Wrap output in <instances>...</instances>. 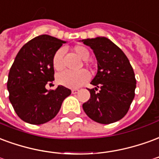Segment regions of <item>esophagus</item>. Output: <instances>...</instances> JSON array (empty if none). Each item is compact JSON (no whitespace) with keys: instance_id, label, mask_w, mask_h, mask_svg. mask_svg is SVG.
<instances>
[{"instance_id":"34e87169","label":"esophagus","mask_w":159,"mask_h":159,"mask_svg":"<svg viewBox=\"0 0 159 159\" xmlns=\"http://www.w3.org/2000/svg\"><path fill=\"white\" fill-rule=\"evenodd\" d=\"M77 92H79V89H73V90H72V93L73 94L77 93Z\"/></svg>"}]
</instances>
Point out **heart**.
<instances>
[{"label":"heart","mask_w":159,"mask_h":159,"mask_svg":"<svg viewBox=\"0 0 159 159\" xmlns=\"http://www.w3.org/2000/svg\"><path fill=\"white\" fill-rule=\"evenodd\" d=\"M75 53L80 57V58L87 59L90 56V52L87 50L82 46H76L74 48ZM64 53V49L60 48L53 55L52 57V65L56 70H61L62 68V55ZM90 78V74L85 69H80L79 71H65L61 72L57 76V80L58 84H62L63 86L68 88H78L84 84Z\"/></svg>","instance_id":"heart-1"}]
</instances>
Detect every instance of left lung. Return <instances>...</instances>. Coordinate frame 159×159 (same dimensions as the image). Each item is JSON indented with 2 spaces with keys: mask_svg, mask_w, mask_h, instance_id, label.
I'll use <instances>...</instances> for the list:
<instances>
[{
  "mask_svg": "<svg viewBox=\"0 0 159 159\" xmlns=\"http://www.w3.org/2000/svg\"><path fill=\"white\" fill-rule=\"evenodd\" d=\"M80 41L93 50L97 61V73L91 82L96 87L89 89L91 97L82 106L84 113L100 124L119 121L135 97L136 80L129 61L108 38L99 36Z\"/></svg>",
  "mask_w": 159,
  "mask_h": 159,
  "instance_id": "8db88e82",
  "label": "left lung"
}]
</instances>
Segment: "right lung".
<instances>
[{
	"label": "right lung",
	"instance_id": "add662e5",
	"mask_svg": "<svg viewBox=\"0 0 159 159\" xmlns=\"http://www.w3.org/2000/svg\"><path fill=\"white\" fill-rule=\"evenodd\" d=\"M66 41L41 34L24 45L15 57L7 80L9 100L18 116L31 125H42L57 114L71 91L62 85L48 91L54 80L52 57Z\"/></svg>",
	"mask_w": 159,
	"mask_h": 159
}]
</instances>
